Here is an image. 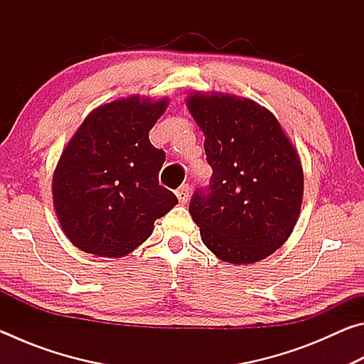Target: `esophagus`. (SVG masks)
<instances>
[{"instance_id":"obj_1","label":"esophagus","mask_w":364,"mask_h":364,"mask_svg":"<svg viewBox=\"0 0 364 364\" xmlns=\"http://www.w3.org/2000/svg\"><path fill=\"white\" fill-rule=\"evenodd\" d=\"M176 197L178 200H180V204H186L188 199H189V186L188 184H183L176 189Z\"/></svg>"}]
</instances>
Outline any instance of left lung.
I'll return each mask as SVG.
<instances>
[{
	"instance_id": "1",
	"label": "left lung",
	"mask_w": 364,
	"mask_h": 364,
	"mask_svg": "<svg viewBox=\"0 0 364 364\" xmlns=\"http://www.w3.org/2000/svg\"><path fill=\"white\" fill-rule=\"evenodd\" d=\"M186 106L205 134L213 175L189 213L202 242L232 264L260 262L287 241L304 199V168L267 107L247 97L193 93Z\"/></svg>"
}]
</instances>
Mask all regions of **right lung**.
<instances>
[{
  "instance_id": "1",
  "label": "right lung",
  "mask_w": 364,
  "mask_h": 364,
  "mask_svg": "<svg viewBox=\"0 0 364 364\" xmlns=\"http://www.w3.org/2000/svg\"><path fill=\"white\" fill-rule=\"evenodd\" d=\"M168 106L130 96L91 110L64 147L53 175V204L67 239L86 254L123 257L178 204L159 184L165 152L149 141Z\"/></svg>"
}]
</instances>
